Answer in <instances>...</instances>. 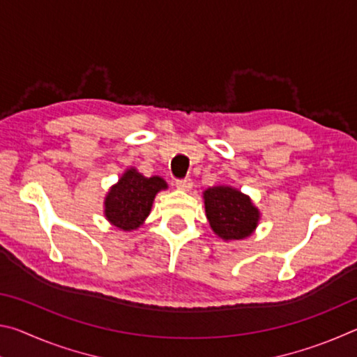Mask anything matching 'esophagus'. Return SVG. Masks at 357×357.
<instances>
[{
    "label": "esophagus",
    "mask_w": 357,
    "mask_h": 357,
    "mask_svg": "<svg viewBox=\"0 0 357 357\" xmlns=\"http://www.w3.org/2000/svg\"><path fill=\"white\" fill-rule=\"evenodd\" d=\"M192 179L190 178H184V179H176V187L181 190H190L192 189Z\"/></svg>",
    "instance_id": "esophagus-1"
}]
</instances>
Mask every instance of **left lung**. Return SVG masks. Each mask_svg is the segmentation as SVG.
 Instances as JSON below:
<instances>
[{
    "label": "left lung",
    "mask_w": 357,
    "mask_h": 357,
    "mask_svg": "<svg viewBox=\"0 0 357 357\" xmlns=\"http://www.w3.org/2000/svg\"><path fill=\"white\" fill-rule=\"evenodd\" d=\"M204 206L211 228L223 239H243L255 229L258 209L250 198L231 187H213L204 192Z\"/></svg>",
    "instance_id": "1"
}]
</instances>
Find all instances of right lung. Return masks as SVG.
Listing matches in <instances>:
<instances>
[{"instance_id":"right-lung-1","label":"right lung","mask_w":357,"mask_h":357,"mask_svg":"<svg viewBox=\"0 0 357 357\" xmlns=\"http://www.w3.org/2000/svg\"><path fill=\"white\" fill-rule=\"evenodd\" d=\"M162 189H167L162 178H144L135 170H128L105 198L107 219L114 227L130 231L146 219L155 193Z\"/></svg>"}]
</instances>
